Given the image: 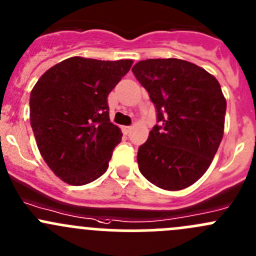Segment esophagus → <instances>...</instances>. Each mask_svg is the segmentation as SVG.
Here are the masks:
<instances>
[{"label": "esophagus", "mask_w": 256, "mask_h": 256, "mask_svg": "<svg viewBox=\"0 0 256 256\" xmlns=\"http://www.w3.org/2000/svg\"><path fill=\"white\" fill-rule=\"evenodd\" d=\"M130 131H131V126H122V132L125 134V135H128Z\"/></svg>", "instance_id": "obj_1"}]
</instances>
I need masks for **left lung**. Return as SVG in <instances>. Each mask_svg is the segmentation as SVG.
I'll return each mask as SVG.
<instances>
[{"mask_svg": "<svg viewBox=\"0 0 256 256\" xmlns=\"http://www.w3.org/2000/svg\"><path fill=\"white\" fill-rule=\"evenodd\" d=\"M132 73L148 92L158 122L138 147V170L162 190H184L206 174L223 138L226 102L220 84L176 58L140 60Z\"/></svg>", "mask_w": 256, "mask_h": 256, "instance_id": "obj_1", "label": "left lung"}]
</instances>
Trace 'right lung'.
<instances>
[{"label":"right lung","instance_id":"add662e5","mask_svg":"<svg viewBox=\"0 0 256 256\" xmlns=\"http://www.w3.org/2000/svg\"><path fill=\"white\" fill-rule=\"evenodd\" d=\"M132 63L72 56L48 69L30 92L38 150L68 184H88L106 172L122 136L110 121L108 95Z\"/></svg>","mask_w":256,"mask_h":256}]
</instances>
